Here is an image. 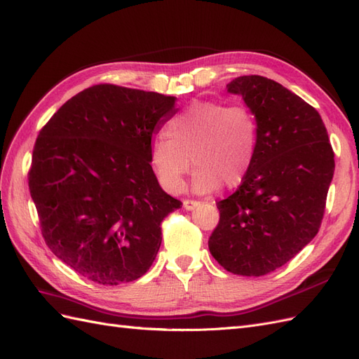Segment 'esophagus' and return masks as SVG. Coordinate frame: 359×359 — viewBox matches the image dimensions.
I'll return each mask as SVG.
<instances>
[{
    "mask_svg": "<svg viewBox=\"0 0 359 359\" xmlns=\"http://www.w3.org/2000/svg\"><path fill=\"white\" fill-rule=\"evenodd\" d=\"M198 206V201H194V200H183V208L187 210H192Z\"/></svg>",
    "mask_w": 359,
    "mask_h": 359,
    "instance_id": "obj_1",
    "label": "esophagus"
}]
</instances>
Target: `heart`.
<instances>
[{
    "label": "heart",
    "mask_w": 359,
    "mask_h": 359,
    "mask_svg": "<svg viewBox=\"0 0 359 359\" xmlns=\"http://www.w3.org/2000/svg\"><path fill=\"white\" fill-rule=\"evenodd\" d=\"M167 138L150 146V165L161 185L179 192L196 168L192 189L210 194L221 185L236 188L250 174L259 149V123L247 105L198 100L174 116L165 126Z\"/></svg>",
    "instance_id": "b5f03b06"
}]
</instances>
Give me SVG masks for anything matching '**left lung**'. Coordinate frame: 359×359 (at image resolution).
Returning <instances> with one entry per match:
<instances>
[{
	"mask_svg": "<svg viewBox=\"0 0 359 359\" xmlns=\"http://www.w3.org/2000/svg\"><path fill=\"white\" fill-rule=\"evenodd\" d=\"M227 91L257 117L259 149L236 192L217 203L209 250L225 271L262 276L292 260L320 229L334 176V151L322 117L304 99L259 75Z\"/></svg>",
	"mask_w": 359,
	"mask_h": 359,
	"instance_id": "left-lung-1",
	"label": "left lung"
}]
</instances>
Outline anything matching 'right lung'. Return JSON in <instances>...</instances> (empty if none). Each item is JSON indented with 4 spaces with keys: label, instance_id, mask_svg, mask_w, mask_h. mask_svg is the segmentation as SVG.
I'll return each instance as SVG.
<instances>
[{
    "label": "right lung",
    "instance_id": "obj_1",
    "mask_svg": "<svg viewBox=\"0 0 359 359\" xmlns=\"http://www.w3.org/2000/svg\"><path fill=\"white\" fill-rule=\"evenodd\" d=\"M176 97L112 84L69 99L40 130L28 187L48 248L104 285L138 280L156 259L161 222L182 203L150 165L153 134Z\"/></svg>",
    "mask_w": 359,
    "mask_h": 359
}]
</instances>
